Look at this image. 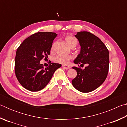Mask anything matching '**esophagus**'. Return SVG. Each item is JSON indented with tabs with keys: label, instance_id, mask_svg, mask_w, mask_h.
<instances>
[{
	"label": "esophagus",
	"instance_id": "34e87169",
	"mask_svg": "<svg viewBox=\"0 0 127 127\" xmlns=\"http://www.w3.org/2000/svg\"><path fill=\"white\" fill-rule=\"evenodd\" d=\"M62 67L63 68L65 69L66 70H68V69H69L70 68V66H69V65H62Z\"/></svg>",
	"mask_w": 127,
	"mask_h": 127
}]
</instances>
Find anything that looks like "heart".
Segmentation results:
<instances>
[{"label": "heart", "mask_w": 127, "mask_h": 127, "mask_svg": "<svg viewBox=\"0 0 127 127\" xmlns=\"http://www.w3.org/2000/svg\"><path fill=\"white\" fill-rule=\"evenodd\" d=\"M65 40L66 43L70 47L73 46H76L77 44V40L73 36L71 35H68L65 37ZM71 59V57L70 55H58L55 57L54 61L57 63L62 64H66L68 63L69 61Z\"/></svg>", "instance_id": "heart-1"}]
</instances>
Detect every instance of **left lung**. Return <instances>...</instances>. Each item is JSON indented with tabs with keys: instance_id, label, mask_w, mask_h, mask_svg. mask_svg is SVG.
<instances>
[{
	"instance_id": "1",
	"label": "left lung",
	"mask_w": 127,
	"mask_h": 127,
	"mask_svg": "<svg viewBox=\"0 0 127 127\" xmlns=\"http://www.w3.org/2000/svg\"><path fill=\"white\" fill-rule=\"evenodd\" d=\"M81 50L74 60L76 64H86L84 69L72 67L77 71L76 77L72 81L75 89L82 92H89L101 85L109 70V51L99 38L87 31H80L75 35Z\"/></svg>"
}]
</instances>
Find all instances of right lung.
Returning <instances> with one entry per match:
<instances>
[{
    "instance_id": "1",
    "label": "right lung",
    "mask_w": 127,
    "mask_h": 127,
    "mask_svg": "<svg viewBox=\"0 0 127 127\" xmlns=\"http://www.w3.org/2000/svg\"><path fill=\"white\" fill-rule=\"evenodd\" d=\"M57 34L40 32L29 36L17 49L15 58V73L22 86L29 91H38L48 84L54 73L61 67L59 63H51L44 68L40 61L48 58L52 43Z\"/></svg>"
}]
</instances>
